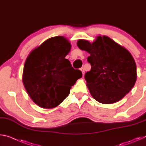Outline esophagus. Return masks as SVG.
<instances>
[{
  "label": "esophagus",
  "instance_id": "1",
  "mask_svg": "<svg viewBox=\"0 0 146 146\" xmlns=\"http://www.w3.org/2000/svg\"><path fill=\"white\" fill-rule=\"evenodd\" d=\"M80 71H82V75H84L85 71H84V68H81L80 69Z\"/></svg>",
  "mask_w": 146,
  "mask_h": 146
}]
</instances>
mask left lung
Listing matches in <instances>:
<instances>
[{"label":"left lung","instance_id":"obj_1","mask_svg":"<svg viewBox=\"0 0 146 146\" xmlns=\"http://www.w3.org/2000/svg\"><path fill=\"white\" fill-rule=\"evenodd\" d=\"M76 44L90 54L88 61L91 69L84 77L93 98L110 104L124 97L137 80V66L131 54L107 36H98L92 43L80 39Z\"/></svg>","mask_w":146,"mask_h":146}]
</instances>
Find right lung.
<instances>
[{"label": "right lung", "mask_w": 146, "mask_h": 146, "mask_svg": "<svg viewBox=\"0 0 146 146\" xmlns=\"http://www.w3.org/2000/svg\"><path fill=\"white\" fill-rule=\"evenodd\" d=\"M71 48L63 36L48 38L32 50L24 64L23 82L28 95L39 107L58 106L70 92L82 72L65 58Z\"/></svg>", "instance_id": "add662e5"}]
</instances>
